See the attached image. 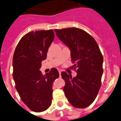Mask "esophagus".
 Masks as SVG:
<instances>
[{"label": "esophagus", "mask_w": 121, "mask_h": 121, "mask_svg": "<svg viewBox=\"0 0 121 121\" xmlns=\"http://www.w3.org/2000/svg\"><path fill=\"white\" fill-rule=\"evenodd\" d=\"M58 72H59V74H60V76H61V70H59L58 71Z\"/></svg>", "instance_id": "1"}]
</instances>
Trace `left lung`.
<instances>
[{
    "instance_id": "1",
    "label": "left lung",
    "mask_w": 121,
    "mask_h": 121,
    "mask_svg": "<svg viewBox=\"0 0 121 121\" xmlns=\"http://www.w3.org/2000/svg\"><path fill=\"white\" fill-rule=\"evenodd\" d=\"M55 33L69 48L71 60L77 75L72 78L62 72L63 88L70 103L75 108H85L96 98L101 86L103 57L97 43L88 33L76 27L55 29Z\"/></svg>"
}]
</instances>
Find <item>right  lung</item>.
I'll list each match as a JSON object with an SVG mask.
<instances>
[{
	"instance_id": "add662e5",
	"label": "right lung",
	"mask_w": 121,
	"mask_h": 121,
	"mask_svg": "<svg viewBox=\"0 0 121 121\" xmlns=\"http://www.w3.org/2000/svg\"><path fill=\"white\" fill-rule=\"evenodd\" d=\"M54 36L52 30L28 33L20 39L13 54L15 88L24 103L35 112L45 111L50 106L53 82L59 77L55 68H52L45 75L39 70Z\"/></svg>"
}]
</instances>
